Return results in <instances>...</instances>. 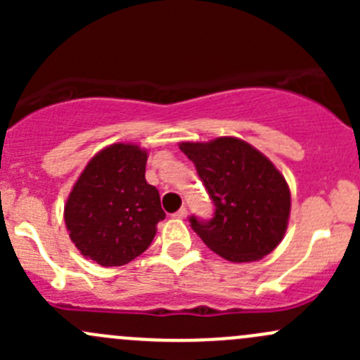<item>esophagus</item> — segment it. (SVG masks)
<instances>
[{"label": "esophagus", "instance_id": "obj_1", "mask_svg": "<svg viewBox=\"0 0 360 360\" xmlns=\"http://www.w3.org/2000/svg\"><path fill=\"white\" fill-rule=\"evenodd\" d=\"M186 216H188V210L184 209V207H181V209L177 210L176 214H174V217H179V219H184V217H186Z\"/></svg>", "mask_w": 360, "mask_h": 360}]
</instances>
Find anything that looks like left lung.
I'll return each instance as SVG.
<instances>
[{"instance_id":"8db88e82","label":"left lung","mask_w":360,"mask_h":360,"mask_svg":"<svg viewBox=\"0 0 360 360\" xmlns=\"http://www.w3.org/2000/svg\"><path fill=\"white\" fill-rule=\"evenodd\" d=\"M197 167L214 202V217H190L203 244L233 263L257 261L284 238L291 191L284 176L261 151L237 137L209 143H181Z\"/></svg>"}]
</instances>
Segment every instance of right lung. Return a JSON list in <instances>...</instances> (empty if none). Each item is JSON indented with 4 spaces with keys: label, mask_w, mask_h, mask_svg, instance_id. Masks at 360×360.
<instances>
[{
    "label": "right lung",
    "mask_w": 360,
    "mask_h": 360,
    "mask_svg": "<svg viewBox=\"0 0 360 360\" xmlns=\"http://www.w3.org/2000/svg\"><path fill=\"white\" fill-rule=\"evenodd\" d=\"M148 151L116 143L96 155L69 193L64 221L72 244L101 266H122L153 242L165 217L160 193L148 184Z\"/></svg>",
    "instance_id": "1"
}]
</instances>
